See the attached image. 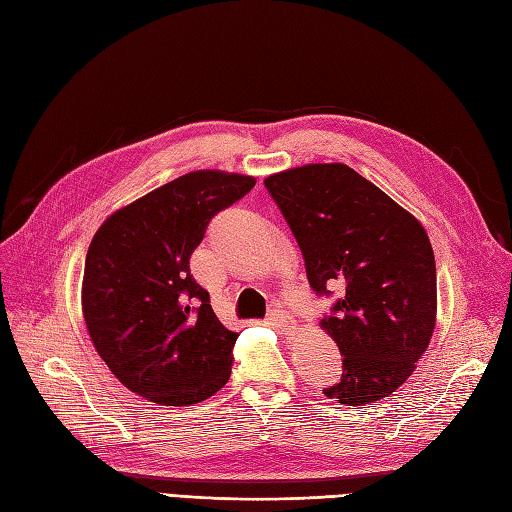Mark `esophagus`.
Wrapping results in <instances>:
<instances>
[{
    "mask_svg": "<svg viewBox=\"0 0 512 512\" xmlns=\"http://www.w3.org/2000/svg\"><path fill=\"white\" fill-rule=\"evenodd\" d=\"M269 320H271L273 327H275L277 331H282L284 335H292V331L297 329V320H294V318L286 312V309H282V307L271 309Z\"/></svg>",
    "mask_w": 512,
    "mask_h": 512,
    "instance_id": "esophagus-1",
    "label": "esophagus"
}]
</instances>
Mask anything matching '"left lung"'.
Here are the masks:
<instances>
[{
  "instance_id": "obj_1",
  "label": "left lung",
  "mask_w": 512,
  "mask_h": 512,
  "mask_svg": "<svg viewBox=\"0 0 512 512\" xmlns=\"http://www.w3.org/2000/svg\"><path fill=\"white\" fill-rule=\"evenodd\" d=\"M318 297L342 288L322 329L342 352L324 395L346 406L404 384L436 327V258L425 228L346 164H307L265 179Z\"/></svg>"
}]
</instances>
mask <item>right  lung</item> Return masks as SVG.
I'll list each match as a JSON object with an SVG mask.
<instances>
[{
  "label": "right lung",
  "instance_id": "1",
  "mask_svg": "<svg viewBox=\"0 0 512 512\" xmlns=\"http://www.w3.org/2000/svg\"><path fill=\"white\" fill-rule=\"evenodd\" d=\"M256 179L194 170L115 211L89 245L83 316L117 380L153 404L190 406L230 378L239 333L213 314L190 256Z\"/></svg>",
  "mask_w": 512,
  "mask_h": 512
}]
</instances>
